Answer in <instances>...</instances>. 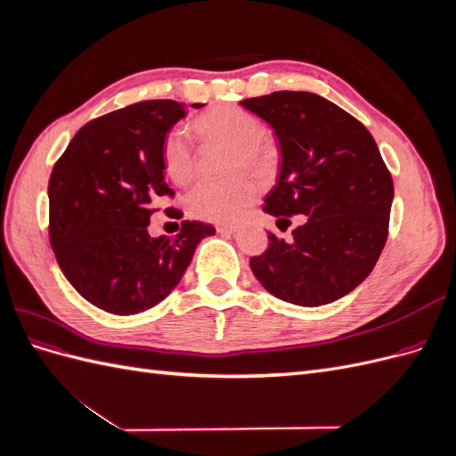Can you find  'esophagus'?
Masks as SVG:
<instances>
[{"label":"esophagus","instance_id":"1","mask_svg":"<svg viewBox=\"0 0 456 456\" xmlns=\"http://www.w3.org/2000/svg\"><path fill=\"white\" fill-rule=\"evenodd\" d=\"M218 233H236L238 232V226H232V224H226V226H218L216 228Z\"/></svg>","mask_w":456,"mask_h":456}]
</instances>
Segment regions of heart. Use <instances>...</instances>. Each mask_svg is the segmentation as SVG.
<instances>
[{"mask_svg": "<svg viewBox=\"0 0 456 456\" xmlns=\"http://www.w3.org/2000/svg\"><path fill=\"white\" fill-rule=\"evenodd\" d=\"M194 131L205 141H226L233 144L232 167L266 171L275 159V150L268 136L262 134L260 121L247 110L223 106L209 110L194 119ZM163 169L173 183L184 184L196 173V148L184 129L175 127L165 134L161 144ZM256 196V184L243 173L223 181L205 178L190 190L186 207L191 216L207 223H233Z\"/></svg>", "mask_w": 456, "mask_h": 456, "instance_id": "b5f03b06", "label": "heart"}]
</instances>
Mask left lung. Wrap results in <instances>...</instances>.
Here are the masks:
<instances>
[{
	"instance_id": "obj_1",
	"label": "left lung",
	"mask_w": 456,
	"mask_h": 456,
	"mask_svg": "<svg viewBox=\"0 0 456 456\" xmlns=\"http://www.w3.org/2000/svg\"><path fill=\"white\" fill-rule=\"evenodd\" d=\"M240 104L268 123L280 146L278 183L262 211L281 230L289 216H306L293 240L268 233V249L249 260L255 278L297 306L342 298L375 268L388 238L394 183L375 139L314 93L278 91Z\"/></svg>"
}]
</instances>
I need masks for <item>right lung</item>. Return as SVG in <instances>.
I'll return each mask as SVG.
<instances>
[{"mask_svg":"<svg viewBox=\"0 0 456 456\" xmlns=\"http://www.w3.org/2000/svg\"><path fill=\"white\" fill-rule=\"evenodd\" d=\"M184 116L176 101L126 106L81 127L54 163L51 247L66 280L104 312L133 315L156 306L181 281L198 243L215 236L198 220H184L175 238L148 233L156 205L173 196L161 144Z\"/></svg>","mask_w":456,"mask_h":456,"instance_id":"add662e5","label":"right lung"}]
</instances>
